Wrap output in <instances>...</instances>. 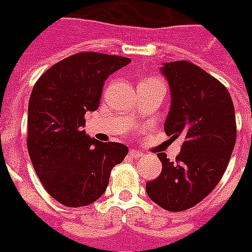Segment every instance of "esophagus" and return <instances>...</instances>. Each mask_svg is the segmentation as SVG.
Instances as JSON below:
<instances>
[{
	"instance_id": "34e87169",
	"label": "esophagus",
	"mask_w": 252,
	"mask_h": 252,
	"mask_svg": "<svg viewBox=\"0 0 252 252\" xmlns=\"http://www.w3.org/2000/svg\"><path fill=\"white\" fill-rule=\"evenodd\" d=\"M130 157L131 158H134V159H137V158H139V157H142V153L141 151H138V150H130Z\"/></svg>"
}]
</instances>
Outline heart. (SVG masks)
I'll return each mask as SVG.
<instances>
[{
  "label": "heart",
  "mask_w": 252,
  "mask_h": 252,
  "mask_svg": "<svg viewBox=\"0 0 252 252\" xmlns=\"http://www.w3.org/2000/svg\"><path fill=\"white\" fill-rule=\"evenodd\" d=\"M149 79H157V78H147V79H143V81H149Z\"/></svg>",
  "instance_id": "obj_1"
}]
</instances>
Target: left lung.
Wrapping results in <instances>:
<instances>
[{
	"instance_id": "left-lung-1",
	"label": "left lung",
	"mask_w": 252,
	"mask_h": 252,
	"mask_svg": "<svg viewBox=\"0 0 252 252\" xmlns=\"http://www.w3.org/2000/svg\"><path fill=\"white\" fill-rule=\"evenodd\" d=\"M171 107L164 133L183 138L181 153H163L159 177L146 183L150 199L167 211H185L215 189L226 171L236 141L235 110L226 86L189 61L167 62Z\"/></svg>"
}]
</instances>
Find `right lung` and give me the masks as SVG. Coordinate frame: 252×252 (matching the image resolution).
Masks as SVG:
<instances>
[{
  "mask_svg": "<svg viewBox=\"0 0 252 252\" xmlns=\"http://www.w3.org/2000/svg\"><path fill=\"white\" fill-rule=\"evenodd\" d=\"M130 58L77 53L47 69L34 85L28 111V151L39 181L66 207L88 206L109 185L127 146L86 135V111L97 110L106 78Z\"/></svg>",
  "mask_w": 252,
  "mask_h": 252,
  "instance_id": "1",
  "label": "right lung"
}]
</instances>
